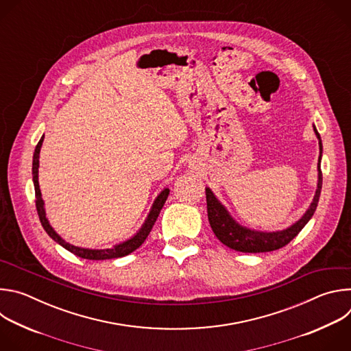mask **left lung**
Wrapping results in <instances>:
<instances>
[{
    "label": "left lung",
    "mask_w": 351,
    "mask_h": 351,
    "mask_svg": "<svg viewBox=\"0 0 351 351\" xmlns=\"http://www.w3.org/2000/svg\"><path fill=\"white\" fill-rule=\"evenodd\" d=\"M317 137L319 138V149L322 154V141L321 136L314 128ZM318 162L321 164V156ZM318 164V189L314 197V202L310 206L308 211L304 214V217L295 222L293 226L287 228L286 230L282 232H275V233H264V232H254L245 228H241L237 225L228 211L223 208V206L215 198L213 191L210 189H206V197H207V213H208V221L213 228V232L218 237L221 243L228 245L232 250H236V252L241 253H267V252H274V250L282 248L287 243H290L302 229L307 225V222L311 219L314 215L318 202H319V195H321V189H322V171L321 165Z\"/></svg>",
    "instance_id": "1"
}]
</instances>
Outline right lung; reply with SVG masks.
I'll use <instances>...</instances> for the list:
<instances>
[{
  "label": "right lung",
  "instance_id": "add662e5",
  "mask_svg": "<svg viewBox=\"0 0 351 351\" xmlns=\"http://www.w3.org/2000/svg\"><path fill=\"white\" fill-rule=\"evenodd\" d=\"M43 138L44 136L40 138V141L37 143L36 145V149H34V154H33V182H34V191H36V210H37V214H38V218H40V222L44 228V230L47 232V234L51 237L53 240H56L58 244H61L64 248H66L68 252L73 253L75 256L80 257V258H84V260H111V258H119V257H125L130 253H133L136 248H138L144 240L147 239V236L149 234V232H152L165 202L167 198L169 195V190L165 189L154 202V206L152 208V211H149V215L144 223V226L140 229V232L132 237L130 240L122 243V244H118L115 245L114 248H107V250H87V248H80V247H75L69 243H66L65 240H62L56 232L54 229L49 226L47 218H45V213H44V206H43V199H41V193H40V187H38V154H40V148H41V144H43Z\"/></svg>",
  "mask_w": 351,
  "mask_h": 351
}]
</instances>
